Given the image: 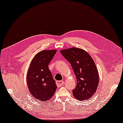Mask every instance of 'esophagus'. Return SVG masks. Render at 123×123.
I'll list each match as a JSON object with an SVG mask.
<instances>
[{"instance_id": "obj_1", "label": "esophagus", "mask_w": 123, "mask_h": 123, "mask_svg": "<svg viewBox=\"0 0 123 123\" xmlns=\"http://www.w3.org/2000/svg\"><path fill=\"white\" fill-rule=\"evenodd\" d=\"M64 81L63 80H60V81H56V85L58 87H60V86H62L64 84Z\"/></svg>"}]
</instances>
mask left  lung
<instances>
[{
	"instance_id": "8db88e82",
	"label": "left lung",
	"mask_w": 123,
	"mask_h": 123,
	"mask_svg": "<svg viewBox=\"0 0 123 123\" xmlns=\"http://www.w3.org/2000/svg\"><path fill=\"white\" fill-rule=\"evenodd\" d=\"M70 63L77 84L72 91L74 96L80 101L86 100L96 92L99 81L98 70L93 59L84 49L72 47L60 51Z\"/></svg>"
}]
</instances>
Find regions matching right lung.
Listing matches in <instances>:
<instances>
[{
	"label": "right lung",
	"mask_w": 123,
	"mask_h": 123,
	"mask_svg": "<svg viewBox=\"0 0 123 123\" xmlns=\"http://www.w3.org/2000/svg\"><path fill=\"white\" fill-rule=\"evenodd\" d=\"M57 49L43 50L36 54L27 73V84L31 94L40 101H47L55 93L57 86L49 69V64Z\"/></svg>",
	"instance_id": "1"
}]
</instances>
